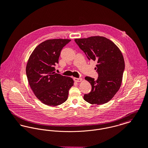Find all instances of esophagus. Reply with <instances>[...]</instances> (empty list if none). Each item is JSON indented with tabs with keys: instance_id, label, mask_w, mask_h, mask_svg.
Wrapping results in <instances>:
<instances>
[{
	"instance_id": "obj_1",
	"label": "esophagus",
	"mask_w": 148,
	"mask_h": 148,
	"mask_svg": "<svg viewBox=\"0 0 148 148\" xmlns=\"http://www.w3.org/2000/svg\"><path fill=\"white\" fill-rule=\"evenodd\" d=\"M74 80L75 82H80L82 81V79L81 78H74Z\"/></svg>"
}]
</instances>
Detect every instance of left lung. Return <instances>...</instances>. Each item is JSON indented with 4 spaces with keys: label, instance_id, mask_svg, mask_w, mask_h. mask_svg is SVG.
Instances as JSON below:
<instances>
[{
    "label": "left lung",
    "instance_id": "obj_1",
    "mask_svg": "<svg viewBox=\"0 0 148 148\" xmlns=\"http://www.w3.org/2000/svg\"><path fill=\"white\" fill-rule=\"evenodd\" d=\"M74 41L88 60L97 62L95 69L98 74V79L85 77L92 89L84 95L83 98L91 104L107 103L118 91L122 82L125 63L121 51L112 41L102 36L77 38Z\"/></svg>",
    "mask_w": 148,
    "mask_h": 148
}]
</instances>
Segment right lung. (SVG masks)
I'll list each match as a JSON object with an SVG mask.
<instances>
[{
	"mask_svg": "<svg viewBox=\"0 0 148 148\" xmlns=\"http://www.w3.org/2000/svg\"><path fill=\"white\" fill-rule=\"evenodd\" d=\"M70 41H45L34 49L28 60L26 67L28 83L36 97L46 105L57 106L64 103L74 84L71 78L55 73L54 67L62 48Z\"/></svg>",
	"mask_w": 148,
	"mask_h": 148,
	"instance_id": "add662e5",
	"label": "right lung"
}]
</instances>
